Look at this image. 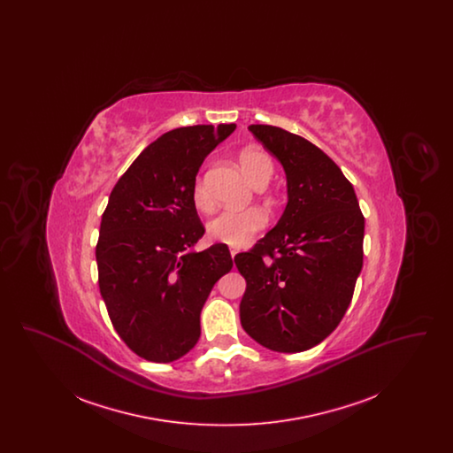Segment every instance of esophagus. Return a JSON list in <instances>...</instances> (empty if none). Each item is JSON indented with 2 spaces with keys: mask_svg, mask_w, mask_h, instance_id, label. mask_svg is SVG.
Returning a JSON list of instances; mask_svg holds the SVG:
<instances>
[{
  "mask_svg": "<svg viewBox=\"0 0 453 453\" xmlns=\"http://www.w3.org/2000/svg\"><path fill=\"white\" fill-rule=\"evenodd\" d=\"M237 253H239V250H236V248H231V257H233V258L236 257Z\"/></svg>",
  "mask_w": 453,
  "mask_h": 453,
  "instance_id": "1",
  "label": "esophagus"
}]
</instances>
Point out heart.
Segmentation results:
<instances>
[{
    "label": "heart",
    "instance_id": "1",
    "mask_svg": "<svg viewBox=\"0 0 453 453\" xmlns=\"http://www.w3.org/2000/svg\"><path fill=\"white\" fill-rule=\"evenodd\" d=\"M241 170L253 187L266 185L273 174V161L268 152L261 148H246L239 154ZM194 202L196 209L209 211L212 207V198L207 192V187L202 178H196L194 183ZM268 224V216L263 209L251 207L244 211H224L207 222V233L214 241L242 246L263 231Z\"/></svg>",
    "mask_w": 453,
    "mask_h": 453
}]
</instances>
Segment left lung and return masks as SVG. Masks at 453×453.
I'll use <instances>...</instances> for the list:
<instances>
[{"mask_svg": "<svg viewBox=\"0 0 453 453\" xmlns=\"http://www.w3.org/2000/svg\"><path fill=\"white\" fill-rule=\"evenodd\" d=\"M248 129L280 161L288 202L277 226L234 258L246 279L241 324L268 349L305 351L345 316L364 266L365 219L353 185L318 146L273 126Z\"/></svg>", "mask_w": 453, "mask_h": 453, "instance_id": "1", "label": "left lung"}]
</instances>
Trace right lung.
Segmentation results:
<instances>
[{
	"instance_id": "1",
	"label": "right lung",
	"mask_w": 453,
	"mask_h": 453,
	"mask_svg": "<svg viewBox=\"0 0 453 453\" xmlns=\"http://www.w3.org/2000/svg\"><path fill=\"white\" fill-rule=\"evenodd\" d=\"M236 124L192 126L157 137L113 187L96 244L110 321L141 358L170 364L200 338V312L231 272L222 242L194 251L205 229L194 202L203 159Z\"/></svg>"
}]
</instances>
